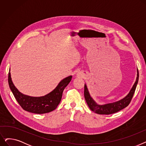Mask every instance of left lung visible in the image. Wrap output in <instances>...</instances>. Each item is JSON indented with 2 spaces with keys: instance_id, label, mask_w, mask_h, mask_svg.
Segmentation results:
<instances>
[{
  "instance_id": "8db88e82",
  "label": "left lung",
  "mask_w": 146,
  "mask_h": 146,
  "mask_svg": "<svg viewBox=\"0 0 146 146\" xmlns=\"http://www.w3.org/2000/svg\"><path fill=\"white\" fill-rule=\"evenodd\" d=\"M137 74L136 80L133 85L132 88L129 92L128 95L126 96H125L124 98L120 99V100L114 102H112V103H108L104 105L98 104L94 100V99L91 97L89 94V92L88 90V87L86 84H85L84 96H85V100L90 110L98 114L109 115V114H112L113 113L121 111V110L125 108V107H127L129 105L130 102H131V99L135 92V90L138 83V81H139V70H138V69L137 70Z\"/></svg>"
}]
</instances>
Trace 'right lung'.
I'll use <instances>...</instances> for the list:
<instances>
[{"label":"right lung","instance_id":"1","mask_svg":"<svg viewBox=\"0 0 146 146\" xmlns=\"http://www.w3.org/2000/svg\"><path fill=\"white\" fill-rule=\"evenodd\" d=\"M72 78V76H69L61 80L57 87L51 92L40 97L30 96L20 92L12 82L10 69L8 83L15 99L23 109L31 113L42 114L50 112L57 108L61 101L63 92L70 82Z\"/></svg>","mask_w":146,"mask_h":146}]
</instances>
